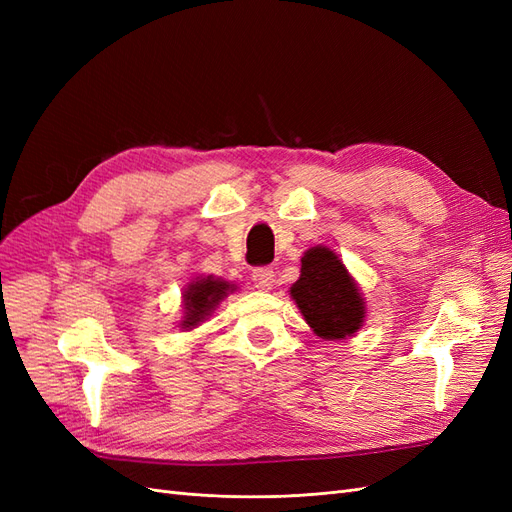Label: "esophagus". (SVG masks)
<instances>
[{
	"instance_id": "esophagus-1",
	"label": "esophagus",
	"mask_w": 512,
	"mask_h": 512,
	"mask_svg": "<svg viewBox=\"0 0 512 512\" xmlns=\"http://www.w3.org/2000/svg\"><path fill=\"white\" fill-rule=\"evenodd\" d=\"M252 280L258 290H271L275 282V271L271 267H258L252 273Z\"/></svg>"
}]
</instances>
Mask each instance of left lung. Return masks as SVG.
I'll list each match as a JSON object with an SVG mask.
<instances>
[{"mask_svg":"<svg viewBox=\"0 0 512 512\" xmlns=\"http://www.w3.org/2000/svg\"><path fill=\"white\" fill-rule=\"evenodd\" d=\"M290 297L314 333L322 339H346L363 327V294L329 247H309L301 258V275Z\"/></svg>","mask_w":512,"mask_h":512,"instance_id":"obj_1","label":"left lung"}]
</instances>
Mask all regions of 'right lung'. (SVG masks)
<instances>
[{
    "label": "right lung",
    "mask_w": 512,
    "mask_h": 512,
    "mask_svg": "<svg viewBox=\"0 0 512 512\" xmlns=\"http://www.w3.org/2000/svg\"><path fill=\"white\" fill-rule=\"evenodd\" d=\"M235 290V284L224 282L222 277H196L194 282L188 284V288L183 290V320H181V329L192 331L196 329L200 322H203L215 307L220 305V301Z\"/></svg>",
    "instance_id": "add662e5"
}]
</instances>
